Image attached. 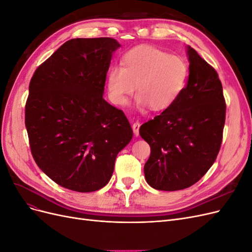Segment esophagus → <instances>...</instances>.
Here are the masks:
<instances>
[{
	"instance_id": "esophagus-1",
	"label": "esophagus",
	"mask_w": 252,
	"mask_h": 252,
	"mask_svg": "<svg viewBox=\"0 0 252 252\" xmlns=\"http://www.w3.org/2000/svg\"><path fill=\"white\" fill-rule=\"evenodd\" d=\"M140 126H141L140 122H134V123L132 124V129H133V132H134V135H135V136H139V129H140Z\"/></svg>"
}]
</instances>
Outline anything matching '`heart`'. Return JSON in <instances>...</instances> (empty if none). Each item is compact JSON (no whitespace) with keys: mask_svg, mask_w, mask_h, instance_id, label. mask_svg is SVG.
Listing matches in <instances>:
<instances>
[{"mask_svg":"<svg viewBox=\"0 0 252 252\" xmlns=\"http://www.w3.org/2000/svg\"><path fill=\"white\" fill-rule=\"evenodd\" d=\"M188 66L182 58L149 45L129 49L122 58V67L113 66L107 74L112 103L124 106L134 93L140 109L162 111L169 108L184 91Z\"/></svg>","mask_w":252,"mask_h":252,"instance_id":"b5f03b06","label":"heart"}]
</instances>
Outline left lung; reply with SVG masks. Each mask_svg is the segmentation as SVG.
Instances as JSON below:
<instances>
[{
	"label": "left lung",
	"instance_id": "1",
	"mask_svg": "<svg viewBox=\"0 0 252 252\" xmlns=\"http://www.w3.org/2000/svg\"><path fill=\"white\" fill-rule=\"evenodd\" d=\"M189 77L169 108L140 128L151 149L145 179L157 190L175 191L199 181L215 163L225 124L223 87L215 68L186 47Z\"/></svg>",
	"mask_w": 252,
	"mask_h": 252
}]
</instances>
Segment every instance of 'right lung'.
I'll return each mask as SVG.
<instances>
[{"label": "right lung", "mask_w": 252, "mask_h": 252, "mask_svg": "<svg viewBox=\"0 0 252 252\" xmlns=\"http://www.w3.org/2000/svg\"><path fill=\"white\" fill-rule=\"evenodd\" d=\"M111 37L71 39L37 67L25 125L36 165L53 182L93 192L110 181L119 152L132 139L124 112L104 100Z\"/></svg>", "instance_id": "obj_1"}]
</instances>
